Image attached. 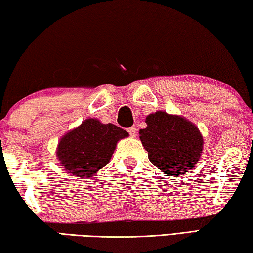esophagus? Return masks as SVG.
I'll return each mask as SVG.
<instances>
[{"instance_id":"esophagus-1","label":"esophagus","mask_w":253,"mask_h":253,"mask_svg":"<svg viewBox=\"0 0 253 253\" xmlns=\"http://www.w3.org/2000/svg\"><path fill=\"white\" fill-rule=\"evenodd\" d=\"M127 132H129V134H130V136H132V138H134V136L136 135V129L134 126L129 127V129H127Z\"/></svg>"}]
</instances>
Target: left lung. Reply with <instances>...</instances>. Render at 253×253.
<instances>
[{"instance_id":"1","label":"left lung","mask_w":253,"mask_h":253,"mask_svg":"<svg viewBox=\"0 0 253 253\" xmlns=\"http://www.w3.org/2000/svg\"><path fill=\"white\" fill-rule=\"evenodd\" d=\"M147 127L139 132L151 164L164 175L180 176L200 161L204 139L198 127L181 115L157 111L146 118Z\"/></svg>"}]
</instances>
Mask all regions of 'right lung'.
<instances>
[{
  "label": "right lung",
  "mask_w": 253,
  "mask_h": 253,
  "mask_svg": "<svg viewBox=\"0 0 253 253\" xmlns=\"http://www.w3.org/2000/svg\"><path fill=\"white\" fill-rule=\"evenodd\" d=\"M126 136L129 133L114 124L86 119L61 136L56 150L57 159L67 172L90 178L110 163L117 143Z\"/></svg>",
  "instance_id": "1"
}]
</instances>
